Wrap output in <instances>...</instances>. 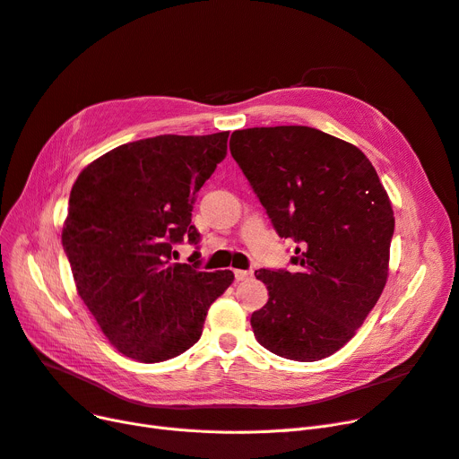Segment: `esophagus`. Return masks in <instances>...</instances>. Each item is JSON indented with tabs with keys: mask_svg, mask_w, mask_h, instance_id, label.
<instances>
[{
	"mask_svg": "<svg viewBox=\"0 0 459 459\" xmlns=\"http://www.w3.org/2000/svg\"><path fill=\"white\" fill-rule=\"evenodd\" d=\"M233 274H235V280H237V281H243V280H248V278L252 276V271L235 269V271H233Z\"/></svg>",
	"mask_w": 459,
	"mask_h": 459,
	"instance_id": "esophagus-1",
	"label": "esophagus"
}]
</instances>
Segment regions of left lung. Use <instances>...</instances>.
I'll return each mask as SVG.
<instances>
[{
  "label": "left lung",
  "mask_w": 459,
  "mask_h": 459,
  "mask_svg": "<svg viewBox=\"0 0 459 459\" xmlns=\"http://www.w3.org/2000/svg\"><path fill=\"white\" fill-rule=\"evenodd\" d=\"M230 151L276 233L295 243L290 271H255L269 290L250 317L255 340L299 362L336 353L388 276L394 212L376 168L359 147L299 125L235 130Z\"/></svg>",
  "instance_id": "left-lung-1"
}]
</instances>
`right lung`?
I'll return each mask as SVG.
<instances>
[{
  "mask_svg": "<svg viewBox=\"0 0 459 459\" xmlns=\"http://www.w3.org/2000/svg\"><path fill=\"white\" fill-rule=\"evenodd\" d=\"M230 133L164 134L119 145L87 166L69 198L61 243L76 290L119 353L140 362L178 357L200 340L231 271H200L195 194L228 152Z\"/></svg>",
  "mask_w": 459,
  "mask_h": 459,
  "instance_id": "obj_1",
  "label": "right lung"
}]
</instances>
